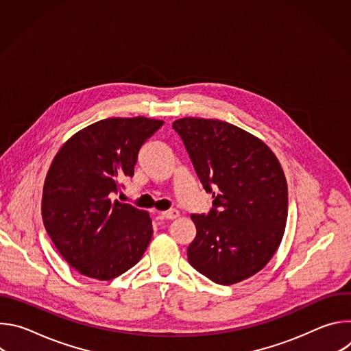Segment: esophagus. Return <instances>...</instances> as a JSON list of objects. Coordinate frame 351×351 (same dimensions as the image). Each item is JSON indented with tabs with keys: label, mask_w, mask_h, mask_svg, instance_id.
<instances>
[{
	"label": "esophagus",
	"mask_w": 351,
	"mask_h": 351,
	"mask_svg": "<svg viewBox=\"0 0 351 351\" xmlns=\"http://www.w3.org/2000/svg\"><path fill=\"white\" fill-rule=\"evenodd\" d=\"M161 215H162V218H165V219H176V218H179V211L178 210H168V211H164V213H161Z\"/></svg>",
	"instance_id": "obj_1"
}]
</instances>
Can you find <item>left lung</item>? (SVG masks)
I'll return each instance as SVG.
<instances>
[{"label":"left lung","instance_id":"8db88e82","mask_svg":"<svg viewBox=\"0 0 351 351\" xmlns=\"http://www.w3.org/2000/svg\"><path fill=\"white\" fill-rule=\"evenodd\" d=\"M197 176L213 193L208 215H191L197 234L190 265L218 285L260 272L280 245L287 219V183L279 160L257 136L229 122H173Z\"/></svg>","mask_w":351,"mask_h":351}]
</instances>
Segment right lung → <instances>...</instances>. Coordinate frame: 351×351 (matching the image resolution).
Here are the masks:
<instances>
[{
  "mask_svg": "<svg viewBox=\"0 0 351 351\" xmlns=\"http://www.w3.org/2000/svg\"><path fill=\"white\" fill-rule=\"evenodd\" d=\"M162 125L144 117L98 121L71 136L49 165L43 223L79 274L111 280L143 257L153 236L149 214L110 194L133 176L140 147Z\"/></svg>",
  "mask_w": 351,
  "mask_h": 351,
  "instance_id": "1",
  "label": "right lung"
}]
</instances>
